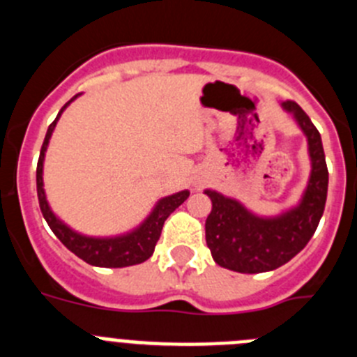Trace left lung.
Here are the masks:
<instances>
[{"mask_svg":"<svg viewBox=\"0 0 357 357\" xmlns=\"http://www.w3.org/2000/svg\"><path fill=\"white\" fill-rule=\"evenodd\" d=\"M307 135L311 178L301 206L277 218H257L236 200L207 189L213 211L206 220V241L213 259L239 273L270 272L293 259L313 238L326 209L327 172L320 132L295 102L282 103Z\"/></svg>","mask_w":357,"mask_h":357,"instance_id":"1","label":"left lung"}]
</instances>
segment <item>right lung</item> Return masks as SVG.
<instances>
[{"label":"right lung","mask_w":357,"mask_h":357,"mask_svg":"<svg viewBox=\"0 0 357 357\" xmlns=\"http://www.w3.org/2000/svg\"><path fill=\"white\" fill-rule=\"evenodd\" d=\"M78 96V94H77ZM77 96H73L68 103L61 109L55 121L48 127L44 143L40 146L39 162H37V198H39V207L43 213L44 220L48 222L50 229L53 230V234L61 239L62 245L78 255L85 263L93 264V266H103V268H123L132 266V264L144 263L148 257H151L155 245L160 238V230H162L166 218L176 209V207L184 204L185 198L189 197V191H181V193L166 197L159 202L153 209V213L146 218V222L139 227L137 230L130 232L127 236H119V238L110 239H98V238H85V236L77 234L75 230L66 227L64 223L52 213L48 202H46V195L43 189V160L44 151L48 146V141L52 137V132L55 128L56 121L61 118L62 110L69 105Z\"/></svg>","instance_id":"obj_1"}]
</instances>
